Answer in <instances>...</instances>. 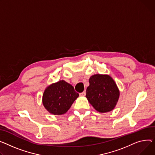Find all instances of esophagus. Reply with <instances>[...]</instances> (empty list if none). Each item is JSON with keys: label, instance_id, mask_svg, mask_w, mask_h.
<instances>
[{"label": "esophagus", "instance_id": "obj_1", "mask_svg": "<svg viewBox=\"0 0 155 155\" xmlns=\"http://www.w3.org/2000/svg\"><path fill=\"white\" fill-rule=\"evenodd\" d=\"M85 95H86V91H83V92H81V93H80V96H82V97L85 96Z\"/></svg>", "mask_w": 155, "mask_h": 155}]
</instances>
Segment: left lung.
<instances>
[{
    "label": "left lung",
    "instance_id": "1",
    "mask_svg": "<svg viewBox=\"0 0 155 155\" xmlns=\"http://www.w3.org/2000/svg\"><path fill=\"white\" fill-rule=\"evenodd\" d=\"M89 83L86 97L97 111L106 113L115 108L120 92L111 77L107 75H94L90 78Z\"/></svg>",
    "mask_w": 155,
    "mask_h": 155
}]
</instances>
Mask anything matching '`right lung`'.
<instances>
[{
	"instance_id": "right-lung-1",
	"label": "right lung",
	"mask_w": 155,
	"mask_h": 155,
	"mask_svg": "<svg viewBox=\"0 0 155 155\" xmlns=\"http://www.w3.org/2000/svg\"><path fill=\"white\" fill-rule=\"evenodd\" d=\"M78 96L73 86L64 80H60L45 89L42 102L51 114L62 115L69 110Z\"/></svg>"
}]
</instances>
